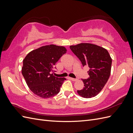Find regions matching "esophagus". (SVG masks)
I'll return each mask as SVG.
<instances>
[{
    "label": "esophagus",
    "mask_w": 133,
    "mask_h": 133,
    "mask_svg": "<svg viewBox=\"0 0 133 133\" xmlns=\"http://www.w3.org/2000/svg\"><path fill=\"white\" fill-rule=\"evenodd\" d=\"M69 79L71 80H73V81H76V80H78V79H75V78H69Z\"/></svg>",
    "instance_id": "obj_1"
}]
</instances>
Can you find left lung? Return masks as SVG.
<instances>
[{"label": "left lung", "instance_id": "obj_1", "mask_svg": "<svg viewBox=\"0 0 133 133\" xmlns=\"http://www.w3.org/2000/svg\"><path fill=\"white\" fill-rule=\"evenodd\" d=\"M71 50L82 62L88 66L89 77L82 79L83 89L77 90L83 98H90L97 95L103 89L109 78L112 59L107 49L90 43H81L70 46Z\"/></svg>", "mask_w": 133, "mask_h": 133}]
</instances>
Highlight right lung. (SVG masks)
Listing matches in <instances>:
<instances>
[{"mask_svg": "<svg viewBox=\"0 0 133 133\" xmlns=\"http://www.w3.org/2000/svg\"><path fill=\"white\" fill-rule=\"evenodd\" d=\"M66 52L65 47L51 44L27 54L23 60L22 73L34 94L43 98H49L59 93L66 79L55 77L51 73L56 69L55 63Z\"/></svg>", "mask_w": 133, "mask_h": 133, "instance_id": "1", "label": "right lung"}]
</instances>
